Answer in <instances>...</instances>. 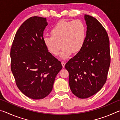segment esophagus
Returning a JSON list of instances; mask_svg holds the SVG:
<instances>
[{"mask_svg":"<svg viewBox=\"0 0 120 120\" xmlns=\"http://www.w3.org/2000/svg\"><path fill=\"white\" fill-rule=\"evenodd\" d=\"M61 64H62V66L63 67H64V66H65V64H66V62H65L64 61H62Z\"/></svg>","mask_w":120,"mask_h":120,"instance_id":"obj_1","label":"esophagus"}]
</instances>
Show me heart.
<instances>
[{
  "label": "heart",
  "instance_id": "heart-1",
  "mask_svg": "<svg viewBox=\"0 0 120 120\" xmlns=\"http://www.w3.org/2000/svg\"><path fill=\"white\" fill-rule=\"evenodd\" d=\"M86 34V28L82 21L62 20L52 28L51 35L44 36L43 42L49 51L54 56L58 55L64 46L61 56L66 59L72 52L77 53L82 49Z\"/></svg>",
  "mask_w": 120,
  "mask_h": 120
}]
</instances>
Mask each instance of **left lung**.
<instances>
[{
    "label": "left lung",
    "mask_w": 120,
    "mask_h": 120,
    "mask_svg": "<svg viewBox=\"0 0 120 120\" xmlns=\"http://www.w3.org/2000/svg\"><path fill=\"white\" fill-rule=\"evenodd\" d=\"M85 19L87 27L84 45L65 65L71 90L80 98H88L101 90L106 82L111 62L106 30L92 16L85 15Z\"/></svg>",
    "instance_id": "left-lung-1"
}]
</instances>
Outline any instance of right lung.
I'll return each mask as SVG.
<instances>
[{
    "label": "right lung",
    "instance_id": "add662e5",
    "mask_svg": "<svg viewBox=\"0 0 120 120\" xmlns=\"http://www.w3.org/2000/svg\"><path fill=\"white\" fill-rule=\"evenodd\" d=\"M45 18L33 16L20 26L11 49V70L16 84L34 99L44 98L52 90L61 63L48 51L43 42Z\"/></svg>",
    "mask_w": 120,
    "mask_h": 120
}]
</instances>
